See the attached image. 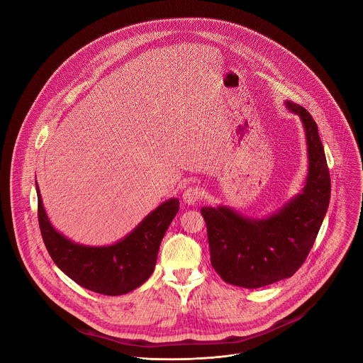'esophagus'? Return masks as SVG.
<instances>
[{
	"label": "esophagus",
	"instance_id": "1",
	"mask_svg": "<svg viewBox=\"0 0 363 363\" xmlns=\"http://www.w3.org/2000/svg\"><path fill=\"white\" fill-rule=\"evenodd\" d=\"M201 196H202V191H201V188H199L198 185H192V186L186 188L185 192H184V195H182L185 203H188V205H195V203H198V201L201 199Z\"/></svg>",
	"mask_w": 363,
	"mask_h": 363
}]
</instances>
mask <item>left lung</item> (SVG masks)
<instances>
[{"mask_svg": "<svg viewBox=\"0 0 363 363\" xmlns=\"http://www.w3.org/2000/svg\"><path fill=\"white\" fill-rule=\"evenodd\" d=\"M303 123L307 177L300 194L269 217H245L231 206H202L211 264L225 283L258 289L291 277L313 247L330 199V175L318 125L304 108L286 100Z\"/></svg>", "mask_w": 363, "mask_h": 363, "instance_id": "left-lung-1", "label": "left lung"}]
</instances>
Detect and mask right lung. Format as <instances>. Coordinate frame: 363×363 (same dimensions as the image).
Instances as JSON below:
<instances>
[{
  "label": "right lung",
  "instance_id": "1",
  "mask_svg": "<svg viewBox=\"0 0 363 363\" xmlns=\"http://www.w3.org/2000/svg\"><path fill=\"white\" fill-rule=\"evenodd\" d=\"M35 189L40 231L53 262L79 286L106 296L126 294L150 277L161 241L179 211V199L169 198L115 244L84 245L72 241L51 225L37 181Z\"/></svg>",
  "mask_w": 363,
  "mask_h": 363
}]
</instances>
